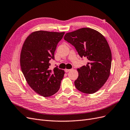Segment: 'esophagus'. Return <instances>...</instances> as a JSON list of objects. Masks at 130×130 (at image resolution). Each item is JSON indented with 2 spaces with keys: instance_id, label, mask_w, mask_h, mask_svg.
<instances>
[{
  "instance_id": "34e87169",
  "label": "esophagus",
  "mask_w": 130,
  "mask_h": 130,
  "mask_svg": "<svg viewBox=\"0 0 130 130\" xmlns=\"http://www.w3.org/2000/svg\"><path fill=\"white\" fill-rule=\"evenodd\" d=\"M70 70H71V69H64V71H65V72L67 73V72H68V71H70Z\"/></svg>"
}]
</instances>
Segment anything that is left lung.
Here are the masks:
<instances>
[{
	"label": "left lung",
	"mask_w": 130,
	"mask_h": 130,
	"mask_svg": "<svg viewBox=\"0 0 130 130\" xmlns=\"http://www.w3.org/2000/svg\"><path fill=\"white\" fill-rule=\"evenodd\" d=\"M64 39L75 47L80 57H86L87 65L77 69L75 87L85 93L97 91L105 83L110 74L112 55L106 39L98 31L82 28L67 33Z\"/></svg>",
	"instance_id": "8db88e82"
}]
</instances>
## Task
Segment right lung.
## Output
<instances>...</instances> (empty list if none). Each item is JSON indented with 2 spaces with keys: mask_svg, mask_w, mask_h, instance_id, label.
Instances as JSON below:
<instances>
[{
  "mask_svg": "<svg viewBox=\"0 0 130 130\" xmlns=\"http://www.w3.org/2000/svg\"><path fill=\"white\" fill-rule=\"evenodd\" d=\"M64 32L39 30L26 38L20 54L22 73L30 87L43 97L53 95L59 91L64 71L56 66L50 69V61L54 60L57 43Z\"/></svg>",
  "mask_w": 130,
  "mask_h": 130,
  "instance_id": "1",
  "label": "right lung"
}]
</instances>
